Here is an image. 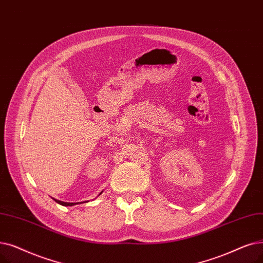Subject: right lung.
Returning a JSON list of instances; mask_svg holds the SVG:
<instances>
[{"instance_id": "right-lung-1", "label": "right lung", "mask_w": 263, "mask_h": 263, "mask_svg": "<svg viewBox=\"0 0 263 263\" xmlns=\"http://www.w3.org/2000/svg\"><path fill=\"white\" fill-rule=\"evenodd\" d=\"M103 193V192H102ZM101 193V194H102ZM99 194V195H101ZM98 195V196H99ZM55 202H58L59 204H61V205H64V206H72V205H74V204H77V203H74V202H64V201H61V200H57V199H53Z\"/></svg>"}]
</instances>
